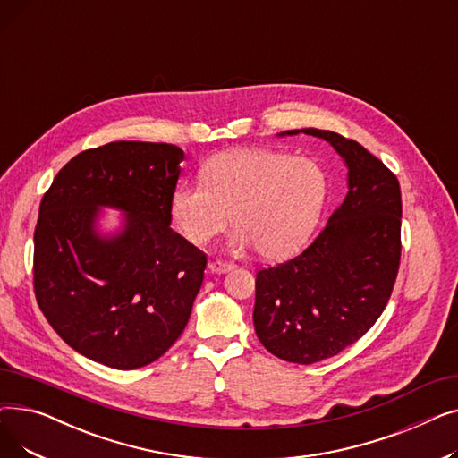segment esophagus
<instances>
[{"mask_svg":"<svg viewBox=\"0 0 458 458\" xmlns=\"http://www.w3.org/2000/svg\"><path fill=\"white\" fill-rule=\"evenodd\" d=\"M208 269H209L211 273H228V271L233 269V263L223 261V259H211V261L208 263Z\"/></svg>","mask_w":458,"mask_h":458,"instance_id":"esophagus-1","label":"esophagus"}]
</instances>
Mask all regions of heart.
I'll list each match as a JSON object with an SVG mask.
<instances>
[{"instance_id": "heart-1", "label": "heart", "mask_w": 458, "mask_h": 458, "mask_svg": "<svg viewBox=\"0 0 458 458\" xmlns=\"http://www.w3.org/2000/svg\"><path fill=\"white\" fill-rule=\"evenodd\" d=\"M202 182L182 183L171 216L191 243L204 245L232 225L237 249L267 259L295 252L314 230L327 199V174L310 157L275 150H232L211 157Z\"/></svg>"}]
</instances>
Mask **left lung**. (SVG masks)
I'll return each mask as SVG.
<instances>
[{
	"instance_id": "obj_1",
	"label": "left lung",
	"mask_w": 458,
	"mask_h": 458,
	"mask_svg": "<svg viewBox=\"0 0 458 458\" xmlns=\"http://www.w3.org/2000/svg\"><path fill=\"white\" fill-rule=\"evenodd\" d=\"M349 168V191L304 252L256 275L254 328L271 354L316 364L358 342L386 308L401 261L399 180L362 144L328 130Z\"/></svg>"
}]
</instances>
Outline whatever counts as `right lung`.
Here are the masks:
<instances>
[{"mask_svg":"<svg viewBox=\"0 0 458 458\" xmlns=\"http://www.w3.org/2000/svg\"><path fill=\"white\" fill-rule=\"evenodd\" d=\"M183 150L118 140L72 157L44 192L35 228L38 308L80 354L113 369L152 364L180 338L206 254L171 228ZM100 207L125 211L104 238Z\"/></svg>","mask_w":458,"mask_h":458,"instance_id":"1","label":"right lung"}]
</instances>
